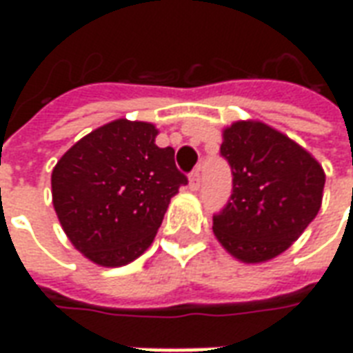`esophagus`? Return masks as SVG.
I'll use <instances>...</instances> for the list:
<instances>
[{
    "label": "esophagus",
    "instance_id": "34e87169",
    "mask_svg": "<svg viewBox=\"0 0 353 353\" xmlns=\"http://www.w3.org/2000/svg\"><path fill=\"white\" fill-rule=\"evenodd\" d=\"M189 189L191 191H199L200 189V170H194L189 176Z\"/></svg>",
    "mask_w": 353,
    "mask_h": 353
}]
</instances>
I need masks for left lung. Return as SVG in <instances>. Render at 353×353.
<instances>
[{"label": "left lung", "instance_id": "left-lung-1", "mask_svg": "<svg viewBox=\"0 0 353 353\" xmlns=\"http://www.w3.org/2000/svg\"><path fill=\"white\" fill-rule=\"evenodd\" d=\"M221 154L232 170V194L214 215L215 238L248 265L278 257L318 215L325 185L321 164L261 121L227 126Z\"/></svg>", "mask_w": 353, "mask_h": 353}]
</instances>
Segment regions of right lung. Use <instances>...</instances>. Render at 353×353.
<instances>
[{"label":"right lung","instance_id":"1","mask_svg":"<svg viewBox=\"0 0 353 353\" xmlns=\"http://www.w3.org/2000/svg\"><path fill=\"white\" fill-rule=\"evenodd\" d=\"M157 126L117 119L72 145L50 176L52 206L73 248L100 266L138 259L187 177Z\"/></svg>","mask_w":353,"mask_h":353}]
</instances>
